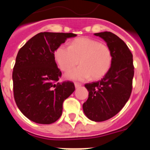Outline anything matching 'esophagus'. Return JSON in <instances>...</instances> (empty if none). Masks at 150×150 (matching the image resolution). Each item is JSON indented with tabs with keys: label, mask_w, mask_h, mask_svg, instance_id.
<instances>
[{
	"label": "esophagus",
	"mask_w": 150,
	"mask_h": 150,
	"mask_svg": "<svg viewBox=\"0 0 150 150\" xmlns=\"http://www.w3.org/2000/svg\"><path fill=\"white\" fill-rule=\"evenodd\" d=\"M74 85H75V87H76V88H79V87H80L82 86L80 83H74Z\"/></svg>",
	"instance_id": "34e87169"
}]
</instances>
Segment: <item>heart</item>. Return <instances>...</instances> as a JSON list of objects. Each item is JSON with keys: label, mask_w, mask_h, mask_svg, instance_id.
<instances>
[{"label": "heart", "mask_w": 150, "mask_h": 150, "mask_svg": "<svg viewBox=\"0 0 150 150\" xmlns=\"http://www.w3.org/2000/svg\"><path fill=\"white\" fill-rule=\"evenodd\" d=\"M55 59L63 71H68L79 63L81 65L67 74L68 79H98L109 71L112 64L110 49L99 41L88 38L74 40L68 46L62 44L55 51Z\"/></svg>", "instance_id": "b5f03b06"}]
</instances>
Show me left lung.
<instances>
[{
    "label": "left lung",
    "mask_w": 150,
    "mask_h": 150,
    "mask_svg": "<svg viewBox=\"0 0 150 150\" xmlns=\"http://www.w3.org/2000/svg\"><path fill=\"white\" fill-rule=\"evenodd\" d=\"M112 52L109 71L99 81L85 85L88 98L83 105L85 115L95 122H103L116 115L129 99L134 67L133 55L124 41L109 31L96 33Z\"/></svg>",
    "instance_id": "1"
}]
</instances>
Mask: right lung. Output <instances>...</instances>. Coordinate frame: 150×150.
I'll list each match as a JSON object with an SVG mask.
<instances>
[{
    "instance_id": "right-lung-1",
    "label": "right lung",
    "mask_w": 150,
    "mask_h": 150,
    "mask_svg": "<svg viewBox=\"0 0 150 150\" xmlns=\"http://www.w3.org/2000/svg\"><path fill=\"white\" fill-rule=\"evenodd\" d=\"M73 33L41 32L19 50L13 71V95L18 109L39 124H52L62 113L64 100L75 90L74 83H58L62 72L55 51Z\"/></svg>"
}]
</instances>
